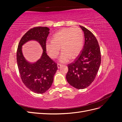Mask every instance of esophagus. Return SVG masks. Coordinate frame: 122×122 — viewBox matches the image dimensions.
<instances>
[{
	"label": "esophagus",
	"mask_w": 122,
	"mask_h": 122,
	"mask_svg": "<svg viewBox=\"0 0 122 122\" xmlns=\"http://www.w3.org/2000/svg\"><path fill=\"white\" fill-rule=\"evenodd\" d=\"M57 68H58V69H60V68H61V65H60V64H57Z\"/></svg>",
	"instance_id": "34e87169"
}]
</instances>
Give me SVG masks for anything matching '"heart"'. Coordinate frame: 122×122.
Instances as JSON below:
<instances>
[{
    "label": "heart",
    "mask_w": 122,
    "mask_h": 122,
    "mask_svg": "<svg viewBox=\"0 0 122 122\" xmlns=\"http://www.w3.org/2000/svg\"><path fill=\"white\" fill-rule=\"evenodd\" d=\"M83 44V32L77 26L62 28L52 36V41L47 40L45 48L51 58H55L60 51L62 52L58 61L61 63L75 59L80 54Z\"/></svg>",
    "instance_id": "1"
}]
</instances>
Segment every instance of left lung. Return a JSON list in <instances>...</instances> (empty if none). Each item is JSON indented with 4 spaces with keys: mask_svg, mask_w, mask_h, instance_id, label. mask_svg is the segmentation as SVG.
<instances>
[{
    "mask_svg": "<svg viewBox=\"0 0 122 122\" xmlns=\"http://www.w3.org/2000/svg\"><path fill=\"white\" fill-rule=\"evenodd\" d=\"M84 36L81 52L74 62L68 65V82L77 89H84L94 81L101 64L100 47L93 33L80 25Z\"/></svg>",
    "mask_w": 122,
    "mask_h": 122,
    "instance_id": "obj_1",
    "label": "left lung"
}]
</instances>
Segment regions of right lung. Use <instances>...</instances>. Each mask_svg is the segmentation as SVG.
Listing matches in <instances>:
<instances>
[{
  "label": "right lung",
  "mask_w": 122,
  "mask_h": 122,
  "mask_svg": "<svg viewBox=\"0 0 122 122\" xmlns=\"http://www.w3.org/2000/svg\"><path fill=\"white\" fill-rule=\"evenodd\" d=\"M49 30L47 27L30 29L20 40L17 51V62L21 78L29 90L37 94L45 93L51 87L57 70V64L46 53L45 43ZM31 40L38 42L43 49L41 57L32 63L26 60L22 52V46Z\"/></svg>",
  "instance_id": "1"
}]
</instances>
